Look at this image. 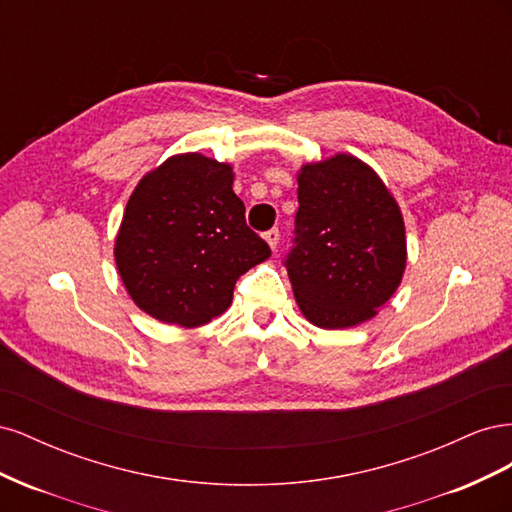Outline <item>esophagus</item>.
<instances>
[{
	"mask_svg": "<svg viewBox=\"0 0 512 512\" xmlns=\"http://www.w3.org/2000/svg\"><path fill=\"white\" fill-rule=\"evenodd\" d=\"M265 241L271 245V250H275L277 243H280V230L277 228H271L265 232Z\"/></svg>",
	"mask_w": 512,
	"mask_h": 512,
	"instance_id": "obj_1",
	"label": "esophagus"
}]
</instances>
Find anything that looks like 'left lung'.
<instances>
[{
	"instance_id": "8db88e82",
	"label": "left lung",
	"mask_w": 512,
	"mask_h": 512,
	"mask_svg": "<svg viewBox=\"0 0 512 512\" xmlns=\"http://www.w3.org/2000/svg\"><path fill=\"white\" fill-rule=\"evenodd\" d=\"M288 269L303 316L346 329L378 314L406 269V228L382 179L348 153L305 164Z\"/></svg>"
}]
</instances>
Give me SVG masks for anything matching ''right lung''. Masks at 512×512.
<instances>
[{
	"mask_svg": "<svg viewBox=\"0 0 512 512\" xmlns=\"http://www.w3.org/2000/svg\"><path fill=\"white\" fill-rule=\"evenodd\" d=\"M232 166L181 153L132 192L115 262L132 301L156 320L200 327L224 314L243 273L271 256L245 224Z\"/></svg>",
	"mask_w": 512,
	"mask_h": 512,
	"instance_id": "1",
	"label": "right lung"
}]
</instances>
